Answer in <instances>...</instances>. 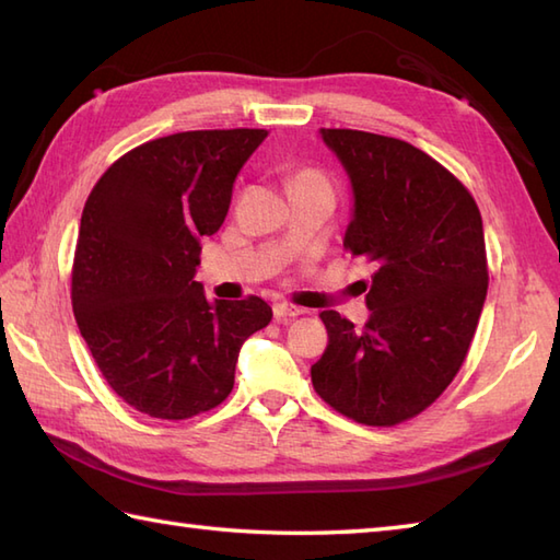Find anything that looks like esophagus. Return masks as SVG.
<instances>
[{
  "instance_id": "1",
  "label": "esophagus",
  "mask_w": 560,
  "mask_h": 560,
  "mask_svg": "<svg viewBox=\"0 0 560 560\" xmlns=\"http://www.w3.org/2000/svg\"><path fill=\"white\" fill-rule=\"evenodd\" d=\"M305 311L299 305H291V303H273V317L277 319H291V317H299Z\"/></svg>"
}]
</instances>
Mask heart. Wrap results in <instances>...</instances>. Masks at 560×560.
Listing matches in <instances>:
<instances>
[{
    "instance_id": "obj_1",
    "label": "heart",
    "mask_w": 560,
    "mask_h": 560,
    "mask_svg": "<svg viewBox=\"0 0 560 560\" xmlns=\"http://www.w3.org/2000/svg\"><path fill=\"white\" fill-rule=\"evenodd\" d=\"M299 180H323V177H319V175L313 173V171H303V173L295 175V183H299Z\"/></svg>"
}]
</instances>
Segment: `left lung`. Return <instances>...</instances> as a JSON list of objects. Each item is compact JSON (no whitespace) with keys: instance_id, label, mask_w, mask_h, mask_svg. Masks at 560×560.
Returning <instances> with one entry per match:
<instances>
[{"instance_id":"left-lung-1","label":"left lung","mask_w":560,"mask_h":560,"mask_svg":"<svg viewBox=\"0 0 560 560\" xmlns=\"http://www.w3.org/2000/svg\"><path fill=\"white\" fill-rule=\"evenodd\" d=\"M349 175L353 209L343 249L373 267L363 329L319 313L329 343L313 387L365 425L413 419L457 375L483 311V223L455 175L407 141L319 129Z\"/></svg>"}]
</instances>
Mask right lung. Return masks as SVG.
I'll use <instances>...</instances> for the list:
<instances>
[{
    "instance_id": "add662e5",
    "label": "right lung",
    "mask_w": 560,
    "mask_h": 560,
    "mask_svg": "<svg viewBox=\"0 0 560 560\" xmlns=\"http://www.w3.org/2000/svg\"><path fill=\"white\" fill-rule=\"evenodd\" d=\"M267 129H197L147 141L91 189L71 269V305L108 385L153 419H192L231 395L235 363L271 307L207 301L201 241Z\"/></svg>"
}]
</instances>
